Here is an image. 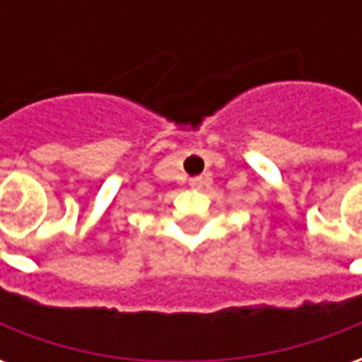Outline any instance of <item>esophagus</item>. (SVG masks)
<instances>
[{"label":"esophagus","mask_w":362,"mask_h":362,"mask_svg":"<svg viewBox=\"0 0 362 362\" xmlns=\"http://www.w3.org/2000/svg\"><path fill=\"white\" fill-rule=\"evenodd\" d=\"M204 184H207V178H204V176H196V178L189 180V186H192V188H202Z\"/></svg>","instance_id":"obj_1"}]
</instances>
